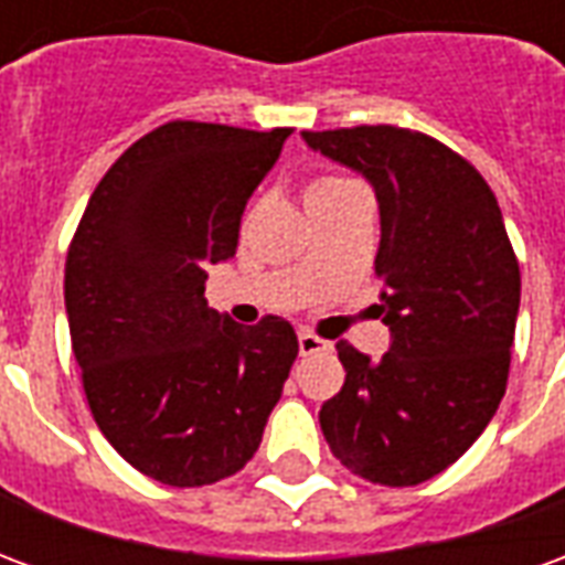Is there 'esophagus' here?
<instances>
[{"label": "esophagus", "mask_w": 565, "mask_h": 565, "mask_svg": "<svg viewBox=\"0 0 565 565\" xmlns=\"http://www.w3.org/2000/svg\"><path fill=\"white\" fill-rule=\"evenodd\" d=\"M320 351H330V342H323L315 332H299V354L311 356L320 354Z\"/></svg>", "instance_id": "esophagus-1"}]
</instances>
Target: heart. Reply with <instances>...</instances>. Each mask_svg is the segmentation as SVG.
I'll list each match as a JSON object with an SVG mask.
<instances>
[{
	"label": "heart",
	"instance_id": "heart-1",
	"mask_svg": "<svg viewBox=\"0 0 565 565\" xmlns=\"http://www.w3.org/2000/svg\"><path fill=\"white\" fill-rule=\"evenodd\" d=\"M354 186L360 184H356L354 178H348V174H320V178H315L306 190L308 209H318V205H323V202H330V199L335 196H342V193L354 190Z\"/></svg>",
	"mask_w": 565,
	"mask_h": 565
}]
</instances>
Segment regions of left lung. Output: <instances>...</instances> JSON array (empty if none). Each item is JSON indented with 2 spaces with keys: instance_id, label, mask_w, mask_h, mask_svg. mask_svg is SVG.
<instances>
[{
  "instance_id": "obj_1",
  "label": "left lung",
  "mask_w": 565,
  "mask_h": 565,
  "mask_svg": "<svg viewBox=\"0 0 565 565\" xmlns=\"http://www.w3.org/2000/svg\"><path fill=\"white\" fill-rule=\"evenodd\" d=\"M308 148L375 186L391 351L339 342L342 391L320 408L330 450L372 484L412 487L460 460L509 384L521 266L493 190L472 162L424 132H302Z\"/></svg>"
}]
</instances>
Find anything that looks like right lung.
<instances>
[{
  "instance_id": "1",
  "label": "right lung",
  "mask_w": 565,
  "mask_h": 565,
  "mask_svg": "<svg viewBox=\"0 0 565 565\" xmlns=\"http://www.w3.org/2000/svg\"><path fill=\"white\" fill-rule=\"evenodd\" d=\"M290 132L162 124L105 172L68 245V332L93 420L160 484L238 472L299 354L284 318L242 327L205 302L209 266L235 257L247 199Z\"/></svg>"
}]
</instances>
